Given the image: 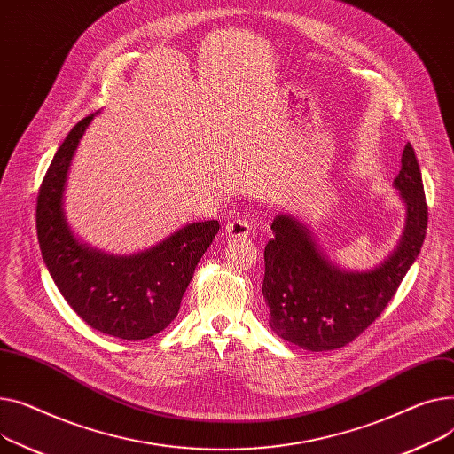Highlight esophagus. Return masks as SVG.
Instances as JSON below:
<instances>
[{
  "label": "esophagus",
  "mask_w": 454,
  "mask_h": 454,
  "mask_svg": "<svg viewBox=\"0 0 454 454\" xmlns=\"http://www.w3.org/2000/svg\"><path fill=\"white\" fill-rule=\"evenodd\" d=\"M225 232L231 238H247L251 232V223L244 218H236L225 225Z\"/></svg>",
  "instance_id": "34e87169"
}]
</instances>
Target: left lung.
I'll use <instances>...</instances> for the list:
<instances>
[{"mask_svg": "<svg viewBox=\"0 0 454 454\" xmlns=\"http://www.w3.org/2000/svg\"><path fill=\"white\" fill-rule=\"evenodd\" d=\"M405 208V231L392 254L370 271H344L318 249L299 220L280 215L265 246L262 295L271 330L309 352L335 350L361 335L395 295L419 254L427 229V203L411 143L394 179Z\"/></svg>", "mask_w": 454, "mask_h": 454, "instance_id": "1", "label": "left lung"}]
</instances>
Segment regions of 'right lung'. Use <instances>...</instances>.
<instances>
[{"mask_svg": "<svg viewBox=\"0 0 454 454\" xmlns=\"http://www.w3.org/2000/svg\"><path fill=\"white\" fill-rule=\"evenodd\" d=\"M93 117L73 126L42 181L36 203L40 251L62 297L88 326L126 340L148 339L176 318L196 265L220 223H189L161 244L129 256L106 254L80 244L62 205L73 153Z\"/></svg>", "mask_w": 454, "mask_h": 454, "instance_id": "obj_1", "label": "right lung"}]
</instances>
